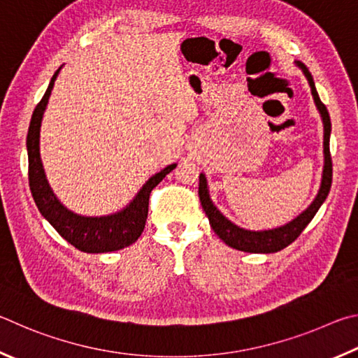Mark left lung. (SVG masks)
<instances>
[{
    "instance_id": "8db88e82",
    "label": "left lung",
    "mask_w": 358,
    "mask_h": 358,
    "mask_svg": "<svg viewBox=\"0 0 358 358\" xmlns=\"http://www.w3.org/2000/svg\"><path fill=\"white\" fill-rule=\"evenodd\" d=\"M297 66L302 69L305 73L306 80H308L313 99H315V103L317 106L319 113H321L322 124H324V171H322V182L321 189L317 192V196L315 198L308 209L303 210L297 218H294L292 222L286 223L285 227L275 228V229H267V231H248L239 228L233 222H229L227 217H224L220 210H218L212 199L209 196L208 190V180H206V176L201 173L199 174V201H201L203 209L206 215L209 218L210 228L215 231V234L220 237V239L227 243V245L233 247L236 250H241V252L247 253H275L280 252V250L286 248L289 243H292L297 237L302 234V231L306 228L313 217L316 215V212L321 208L322 203L327 198L330 187H331V157H330V131H331V124H330V116L329 111L325 108V105L321 102V99L317 96L315 81L308 69L305 64L297 61Z\"/></svg>"
}]
</instances>
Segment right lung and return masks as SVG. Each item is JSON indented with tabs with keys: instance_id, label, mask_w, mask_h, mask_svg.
Wrapping results in <instances>:
<instances>
[{
	"instance_id": "add662e5",
	"label": "right lung",
	"mask_w": 358,
	"mask_h": 358,
	"mask_svg": "<svg viewBox=\"0 0 358 358\" xmlns=\"http://www.w3.org/2000/svg\"><path fill=\"white\" fill-rule=\"evenodd\" d=\"M61 69V67H59ZM59 69L55 72L52 81L47 87L45 94L34 108L33 117H31L27 148H28V178L29 189L33 193L34 203L45 220L58 231L61 237L85 253H108L116 252L124 247H129L138 241L141 236L144 224H146L148 209H149V195L154 187L162 182L168 173L176 168V163L163 168L160 173L154 174L143 189L138 192L127 208L116 212V214L105 217H83L73 214L72 210L61 204V201L50 187L43 165L41 160L39 138H41V124L43 111L47 108L50 94H52L55 80L58 77Z\"/></svg>"
}]
</instances>
